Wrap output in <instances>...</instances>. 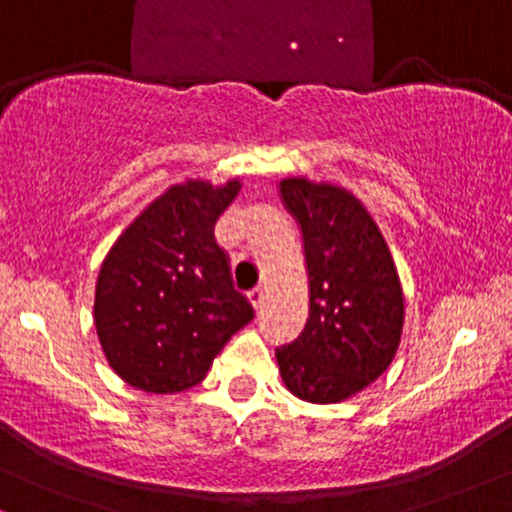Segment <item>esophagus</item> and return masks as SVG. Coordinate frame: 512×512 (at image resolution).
I'll return each mask as SVG.
<instances>
[{"label": "esophagus", "instance_id": "1", "mask_svg": "<svg viewBox=\"0 0 512 512\" xmlns=\"http://www.w3.org/2000/svg\"><path fill=\"white\" fill-rule=\"evenodd\" d=\"M264 295H267V293H264V288H262V286H260V288H255V291H250V293H248L250 305L255 307V310H260V307L264 305Z\"/></svg>", "mask_w": 512, "mask_h": 512}]
</instances>
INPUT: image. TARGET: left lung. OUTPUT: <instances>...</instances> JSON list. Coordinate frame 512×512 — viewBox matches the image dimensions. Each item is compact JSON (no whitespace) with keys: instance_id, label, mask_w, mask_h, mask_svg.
Segmentation results:
<instances>
[{"instance_id":"1","label":"left lung","mask_w":512,"mask_h":512,"mask_svg":"<svg viewBox=\"0 0 512 512\" xmlns=\"http://www.w3.org/2000/svg\"><path fill=\"white\" fill-rule=\"evenodd\" d=\"M279 195L300 226L310 291L303 334L276 350L281 381L305 403H341L377 381L398 353L405 295L396 262L348 188L286 176Z\"/></svg>"}]
</instances>
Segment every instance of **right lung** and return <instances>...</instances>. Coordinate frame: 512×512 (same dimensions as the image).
I'll return each mask as SVG.
<instances>
[{"label": "right lung", "mask_w": 512, "mask_h": 512, "mask_svg": "<svg viewBox=\"0 0 512 512\" xmlns=\"http://www.w3.org/2000/svg\"><path fill=\"white\" fill-rule=\"evenodd\" d=\"M240 188V178L174 183L104 257L92 319L109 367L133 389L178 393L200 384L252 319L214 240V224Z\"/></svg>", "instance_id": "1"}]
</instances>
